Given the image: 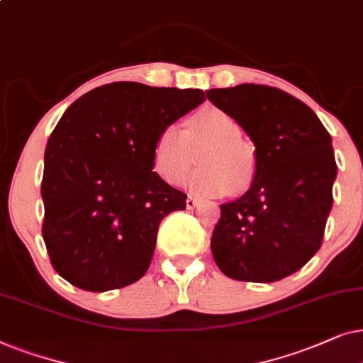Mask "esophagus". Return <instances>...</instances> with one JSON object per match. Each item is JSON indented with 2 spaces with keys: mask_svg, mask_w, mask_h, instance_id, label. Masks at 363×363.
<instances>
[{
  "mask_svg": "<svg viewBox=\"0 0 363 363\" xmlns=\"http://www.w3.org/2000/svg\"><path fill=\"white\" fill-rule=\"evenodd\" d=\"M186 207H187V209H194V207H197V201L194 199V197H187Z\"/></svg>",
  "mask_w": 363,
  "mask_h": 363,
  "instance_id": "obj_1",
  "label": "esophagus"
}]
</instances>
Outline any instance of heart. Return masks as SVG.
Listing matches in <instances>:
<instances>
[{
	"instance_id": "heart-1",
	"label": "heart",
	"mask_w": 363,
	"mask_h": 363,
	"mask_svg": "<svg viewBox=\"0 0 363 363\" xmlns=\"http://www.w3.org/2000/svg\"><path fill=\"white\" fill-rule=\"evenodd\" d=\"M202 167L186 179L197 196H219L230 189L244 191L252 182L255 159L240 139V128L229 114L206 106L187 119L186 131L169 124L159 131L152 147V166L167 184H177L194 162L199 151Z\"/></svg>"
}]
</instances>
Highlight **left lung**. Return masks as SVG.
<instances>
[{"mask_svg": "<svg viewBox=\"0 0 363 363\" xmlns=\"http://www.w3.org/2000/svg\"><path fill=\"white\" fill-rule=\"evenodd\" d=\"M255 146L250 189L220 206L211 239L217 267L242 282H275L320 249L337 177L332 138L317 114L262 84L206 91Z\"/></svg>", "mask_w": 363, "mask_h": 363, "instance_id": "left-lung-1", "label": "left lung"}]
</instances>
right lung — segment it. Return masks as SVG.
<instances>
[{"instance_id": "obj_1", "label": "right lung", "mask_w": 363, "mask_h": 363, "mask_svg": "<svg viewBox=\"0 0 363 363\" xmlns=\"http://www.w3.org/2000/svg\"><path fill=\"white\" fill-rule=\"evenodd\" d=\"M204 99L202 89L121 81L66 109L48 139L41 182L43 239L62 279L106 292L146 274L159 224L187 199L152 171L154 141Z\"/></svg>"}]
</instances>
